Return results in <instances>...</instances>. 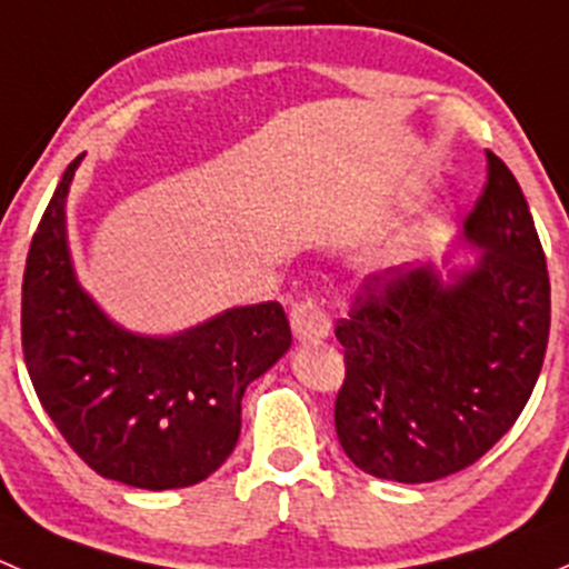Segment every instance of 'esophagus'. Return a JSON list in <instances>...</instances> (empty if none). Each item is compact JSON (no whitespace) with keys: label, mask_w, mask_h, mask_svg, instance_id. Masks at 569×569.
<instances>
[{"label":"esophagus","mask_w":569,"mask_h":569,"mask_svg":"<svg viewBox=\"0 0 569 569\" xmlns=\"http://www.w3.org/2000/svg\"><path fill=\"white\" fill-rule=\"evenodd\" d=\"M290 326L298 342H318V339H326L331 333V318H328L323 307L318 301H312V298L292 303Z\"/></svg>","instance_id":"1"}]
</instances>
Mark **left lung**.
Here are the masks:
<instances>
[{
    "instance_id": "8db88e82",
    "label": "left lung",
    "mask_w": 569,
    "mask_h": 569,
    "mask_svg": "<svg viewBox=\"0 0 569 569\" xmlns=\"http://www.w3.org/2000/svg\"><path fill=\"white\" fill-rule=\"evenodd\" d=\"M468 271L408 262L372 273L337 320L345 383L333 406L345 455L419 485L477 462L515 425L540 378L550 282L523 191L488 150V183L462 224Z\"/></svg>"
}]
</instances>
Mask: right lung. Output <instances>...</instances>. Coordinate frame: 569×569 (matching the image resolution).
Wrapping results in <instances>:
<instances>
[{
    "label": "right lung",
    "instance_id": "1",
    "mask_svg": "<svg viewBox=\"0 0 569 569\" xmlns=\"http://www.w3.org/2000/svg\"><path fill=\"white\" fill-rule=\"evenodd\" d=\"M62 174L27 254L21 345L40 406L101 477L142 490L208 479L236 449L241 400L292 342L277 301L224 309L172 337L109 318L70 262Z\"/></svg>",
    "mask_w": 569,
    "mask_h": 569
}]
</instances>
